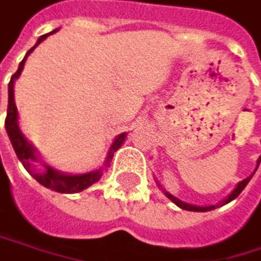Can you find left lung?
I'll use <instances>...</instances> for the list:
<instances>
[{
	"mask_svg": "<svg viewBox=\"0 0 261 261\" xmlns=\"http://www.w3.org/2000/svg\"><path fill=\"white\" fill-rule=\"evenodd\" d=\"M261 161V156L258 158V161H257V167H258V164H260ZM257 167H255V170H257ZM255 174V172H254ZM252 174V175H254ZM252 175H249L247 178H244L243 181H240L238 185H237V188L233 189L232 193L228 194V197L227 199H224L222 202H219V203H216V205H210V206H197V205H191V203H186V202H181L180 199H177V197H174L172 194H169L167 191H164V194L172 200L177 206H180V208H183V210H188V212H210V210H215V208H218V206H222V205H225V203H228V202H232L233 199H237L240 194H241V191L246 188V185L250 181V178H252Z\"/></svg>",
	"mask_w": 261,
	"mask_h": 261,
	"instance_id": "obj_1",
	"label": "left lung"
}]
</instances>
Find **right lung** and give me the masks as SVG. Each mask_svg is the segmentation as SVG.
I'll list each match as a JSON object with an SVG mask.
<instances>
[{
    "instance_id": "obj_1",
    "label": "right lung",
    "mask_w": 261,
    "mask_h": 261,
    "mask_svg": "<svg viewBox=\"0 0 261 261\" xmlns=\"http://www.w3.org/2000/svg\"><path fill=\"white\" fill-rule=\"evenodd\" d=\"M53 33H56V29L49 33V34H53ZM49 34H45V36L39 37L37 43L26 53L24 59L18 65V70L12 75L11 81H9V105H7V116H6V132L9 135V139H11V142H12V147L15 150L18 160L21 161V164L24 166V169L28 170V172L31 174L42 186H45L48 189H53V191H56V193L73 194V193L83 191V189H86V188H89L91 185H94L95 181H98L100 177H101V172H103V167L101 169H97V170H92V172H87V174H80V175L62 174V172H59V170L53 169L51 166H46V164H42L43 169L42 170H37L34 167V163L39 161L37 152H36V148L31 145V142H28V139L24 138V135L21 133V129L18 126V111H17L15 98H14V83H15V80L21 73V70L24 67V62H26V58ZM125 138H126V133H122V135H119L114 139L111 148H109V152H108V156H106V161H105V167L109 166V161L113 160L114 152H116V150H119V147L123 144Z\"/></svg>"
}]
</instances>
